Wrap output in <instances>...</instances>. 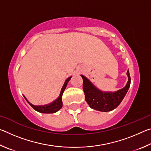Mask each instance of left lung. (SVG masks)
I'll use <instances>...</instances> for the list:
<instances>
[{
	"instance_id": "obj_1",
	"label": "left lung",
	"mask_w": 151,
	"mask_h": 151,
	"mask_svg": "<svg viewBox=\"0 0 151 151\" xmlns=\"http://www.w3.org/2000/svg\"><path fill=\"white\" fill-rule=\"evenodd\" d=\"M129 79L126 86L121 90L114 93H104L94 87L92 83L83 75V88L85 95V101L87 102L89 106L96 111L102 112L111 111L116 109L126 95L131 85V76L129 71H127Z\"/></svg>"
}]
</instances>
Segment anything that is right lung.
Here are the masks:
<instances>
[{"label":"right lung","instance_id":"add662e5","mask_svg":"<svg viewBox=\"0 0 151 151\" xmlns=\"http://www.w3.org/2000/svg\"><path fill=\"white\" fill-rule=\"evenodd\" d=\"M70 77H68L65 82V84L63 85V86L61 89L60 93L59 96L58 97L57 99H56L55 101H53L52 103H51L48 104H46V105L43 106H35L33 105L30 102L27 100L26 97H25V99H26L27 101L29 103V104L31 106L33 109H34L35 111H37L39 112H42V113H54V112H57L58 110H60L63 106V102H62V96L63 94L64 91L65 90L66 87V85L68 83V81L70 80Z\"/></svg>","mask_w":151,"mask_h":151}]
</instances>
